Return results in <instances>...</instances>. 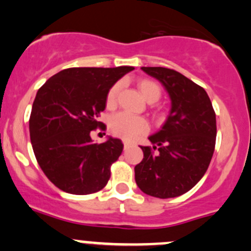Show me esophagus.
<instances>
[{
  "instance_id": "esophagus-1",
  "label": "esophagus",
  "mask_w": 251,
  "mask_h": 251,
  "mask_svg": "<svg viewBox=\"0 0 251 251\" xmlns=\"http://www.w3.org/2000/svg\"><path fill=\"white\" fill-rule=\"evenodd\" d=\"M123 145H125V150H126V149H128V147H129V146H130V145H131V143H129V141H126V140H125V141H123Z\"/></svg>"
}]
</instances>
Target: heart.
Instances as JSON below:
<instances>
[{"instance_id": "obj_1", "label": "heart", "mask_w": 251, "mask_h": 251, "mask_svg": "<svg viewBox=\"0 0 251 251\" xmlns=\"http://www.w3.org/2000/svg\"><path fill=\"white\" fill-rule=\"evenodd\" d=\"M138 88L140 90L141 95L147 102H156L161 98L162 90L161 87L151 79H143L138 83ZM120 84H113L110 88L106 97V106L112 108L117 104L118 93H120ZM110 128L115 135L126 140H131L136 138L139 134H143L147 130V123L144 118L138 116L129 115L126 112H120L113 116L110 121Z\"/></svg>"}]
</instances>
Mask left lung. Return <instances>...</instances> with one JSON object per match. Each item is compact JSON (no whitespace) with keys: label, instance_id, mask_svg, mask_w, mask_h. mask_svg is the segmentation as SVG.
Segmentation results:
<instances>
[{"label":"left lung","instance_id":"1","mask_svg":"<svg viewBox=\"0 0 251 251\" xmlns=\"http://www.w3.org/2000/svg\"><path fill=\"white\" fill-rule=\"evenodd\" d=\"M158 79L172 101L164 125L141 146L135 182L146 195L174 198L190 191L208 169L216 139V117L202 87L175 70L141 68Z\"/></svg>","mask_w":251,"mask_h":251}]
</instances>
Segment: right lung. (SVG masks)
I'll use <instances>...</instances> for the list:
<instances>
[{
    "mask_svg": "<svg viewBox=\"0 0 251 251\" xmlns=\"http://www.w3.org/2000/svg\"><path fill=\"white\" fill-rule=\"evenodd\" d=\"M133 70L65 69L38 89L29 122L31 144L46 176L64 192L89 195L106 186L123 144L112 136L97 144L90 131L102 125L98 118L110 88Z\"/></svg>",
    "mask_w": 251,
    "mask_h": 251,
    "instance_id": "add662e5",
    "label": "right lung"
}]
</instances>
